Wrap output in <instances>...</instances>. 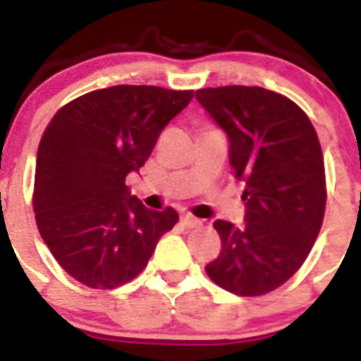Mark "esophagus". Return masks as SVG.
Returning <instances> with one entry per match:
<instances>
[{"label":"esophagus","instance_id":"obj_1","mask_svg":"<svg viewBox=\"0 0 361 361\" xmlns=\"http://www.w3.org/2000/svg\"><path fill=\"white\" fill-rule=\"evenodd\" d=\"M180 222H183V226H186V228H197V226H200V220L195 219L193 215H183L180 216Z\"/></svg>","mask_w":361,"mask_h":361}]
</instances>
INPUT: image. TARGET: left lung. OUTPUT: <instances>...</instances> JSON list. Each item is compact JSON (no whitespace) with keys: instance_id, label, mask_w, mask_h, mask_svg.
Here are the masks:
<instances>
[{"instance_id":"left-lung-1","label":"left lung","mask_w":361,"mask_h":361,"mask_svg":"<svg viewBox=\"0 0 361 361\" xmlns=\"http://www.w3.org/2000/svg\"><path fill=\"white\" fill-rule=\"evenodd\" d=\"M195 97L229 141V164L245 184L244 224L215 220L220 255L209 279L240 296H260L304 264L325 212L318 135L291 99L260 86L202 88Z\"/></svg>"}]
</instances>
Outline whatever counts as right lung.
Listing matches in <instances>:
<instances>
[{
  "instance_id": "add662e5",
  "label": "right lung",
  "mask_w": 361,
  "mask_h": 361,
  "mask_svg": "<svg viewBox=\"0 0 361 361\" xmlns=\"http://www.w3.org/2000/svg\"><path fill=\"white\" fill-rule=\"evenodd\" d=\"M191 99L193 90L119 85L73 99L52 117L37 148L34 213L41 238L72 279L92 289L119 288L177 224L173 208L148 209L124 183Z\"/></svg>"
}]
</instances>
